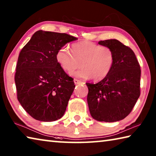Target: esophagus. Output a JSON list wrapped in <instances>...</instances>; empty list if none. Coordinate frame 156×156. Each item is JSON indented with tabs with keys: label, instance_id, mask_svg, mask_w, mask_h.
Segmentation results:
<instances>
[{
	"label": "esophagus",
	"instance_id": "1",
	"mask_svg": "<svg viewBox=\"0 0 156 156\" xmlns=\"http://www.w3.org/2000/svg\"><path fill=\"white\" fill-rule=\"evenodd\" d=\"M74 83L76 84H84V83H83V82H82V81H80V80H78V79H74Z\"/></svg>",
	"mask_w": 156,
	"mask_h": 156
}]
</instances>
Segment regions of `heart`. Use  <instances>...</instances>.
<instances>
[{
	"label": "heart",
	"mask_w": 156,
	"mask_h": 156,
	"mask_svg": "<svg viewBox=\"0 0 156 156\" xmlns=\"http://www.w3.org/2000/svg\"><path fill=\"white\" fill-rule=\"evenodd\" d=\"M56 59L60 67L68 73H72L81 62L82 68L73 73V76L100 81L112 72L115 58L113 49L109 47L81 41L72 44V52L67 47H60L56 54Z\"/></svg>",
	"instance_id": "1"
}]
</instances>
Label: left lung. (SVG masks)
Returning <instances> with one entry per match:
<instances>
[{"label":"left lung","mask_w":156,"mask_h":156,"mask_svg":"<svg viewBox=\"0 0 156 156\" xmlns=\"http://www.w3.org/2000/svg\"><path fill=\"white\" fill-rule=\"evenodd\" d=\"M115 54V64L111 73L96 84L88 87L87 102L92 118L112 122L126 118L140 95V66L134 52L115 39L100 41Z\"/></svg>","instance_id":"obj_1"}]
</instances>
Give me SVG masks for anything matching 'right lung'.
<instances>
[{
    "label": "right lung",
    "mask_w": 156,
    "mask_h": 156,
    "mask_svg": "<svg viewBox=\"0 0 156 156\" xmlns=\"http://www.w3.org/2000/svg\"><path fill=\"white\" fill-rule=\"evenodd\" d=\"M77 38L65 33L37 31L21 50L15 73L18 100L31 117L51 122L62 117L75 88L56 54Z\"/></svg>",
    "instance_id": "1"
}]
</instances>
